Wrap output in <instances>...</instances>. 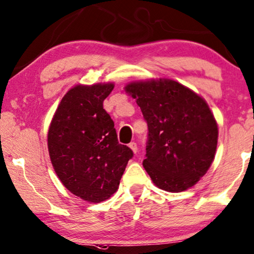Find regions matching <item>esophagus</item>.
Masks as SVG:
<instances>
[{
    "mask_svg": "<svg viewBox=\"0 0 254 254\" xmlns=\"http://www.w3.org/2000/svg\"><path fill=\"white\" fill-rule=\"evenodd\" d=\"M129 148L134 151V153H136V151H137V144H136V142H134V141H133V142H130L129 143Z\"/></svg>",
    "mask_w": 254,
    "mask_h": 254,
    "instance_id": "esophagus-1",
    "label": "esophagus"
}]
</instances>
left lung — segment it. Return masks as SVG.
Segmentation results:
<instances>
[{
  "label": "left lung",
  "mask_w": 254,
  "mask_h": 254,
  "mask_svg": "<svg viewBox=\"0 0 254 254\" xmlns=\"http://www.w3.org/2000/svg\"><path fill=\"white\" fill-rule=\"evenodd\" d=\"M136 98L148 126L143 167L166 191L180 192L198 182L215 157L218 127L203 98L170 79L126 86Z\"/></svg>",
  "instance_id": "left-lung-1"
}]
</instances>
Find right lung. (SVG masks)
<instances>
[{"label":"right lung","mask_w":254,"mask_h":254,"mask_svg":"<svg viewBox=\"0 0 254 254\" xmlns=\"http://www.w3.org/2000/svg\"><path fill=\"white\" fill-rule=\"evenodd\" d=\"M113 84L71 88L56 111L48 147L56 174L67 190L87 202L107 199L119 188L133 150L120 144L103 103Z\"/></svg>","instance_id":"add662e5"}]
</instances>
